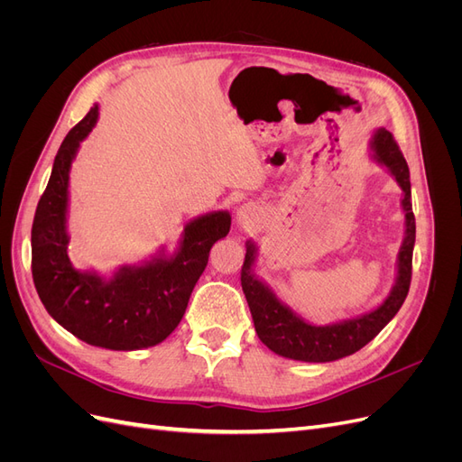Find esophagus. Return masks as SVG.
<instances>
[{
	"label": "esophagus",
	"mask_w": 462,
	"mask_h": 462,
	"mask_svg": "<svg viewBox=\"0 0 462 462\" xmlns=\"http://www.w3.org/2000/svg\"><path fill=\"white\" fill-rule=\"evenodd\" d=\"M258 221H260V214H258L256 206L245 204V206H241L239 209H236V223H239L241 227L253 229Z\"/></svg>",
	"instance_id": "obj_1"
}]
</instances>
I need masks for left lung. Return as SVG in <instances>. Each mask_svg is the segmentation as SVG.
Here are the masks:
<instances>
[{"mask_svg": "<svg viewBox=\"0 0 462 462\" xmlns=\"http://www.w3.org/2000/svg\"><path fill=\"white\" fill-rule=\"evenodd\" d=\"M372 160L385 167L402 190L401 206L404 212V236L397 254V275L387 299L374 310L355 318L335 321L329 326H314L292 312L277 299L273 289L256 275L254 265L258 246L246 241V256L241 270V285L254 319L260 341L279 356L300 362H331L360 351L395 318L409 295L412 275V250L416 239V223L411 202V173L407 160L385 129H375L370 141Z\"/></svg>", "mask_w": 462, "mask_h": 462, "instance_id": "left-lung-1", "label": "left lung"}]
</instances>
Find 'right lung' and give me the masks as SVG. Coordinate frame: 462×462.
<instances>
[{"label": "right lung", "mask_w": 462, "mask_h": 462, "mask_svg": "<svg viewBox=\"0 0 462 462\" xmlns=\"http://www.w3.org/2000/svg\"><path fill=\"white\" fill-rule=\"evenodd\" d=\"M100 116L97 104L69 131L53 160L32 223V279L42 304L61 328L94 346L138 351L162 343L183 318L208 265L209 248L231 229L226 209L190 219L173 253L121 265L109 277L79 270L69 258V171Z\"/></svg>", "instance_id": "add662e5"}]
</instances>
